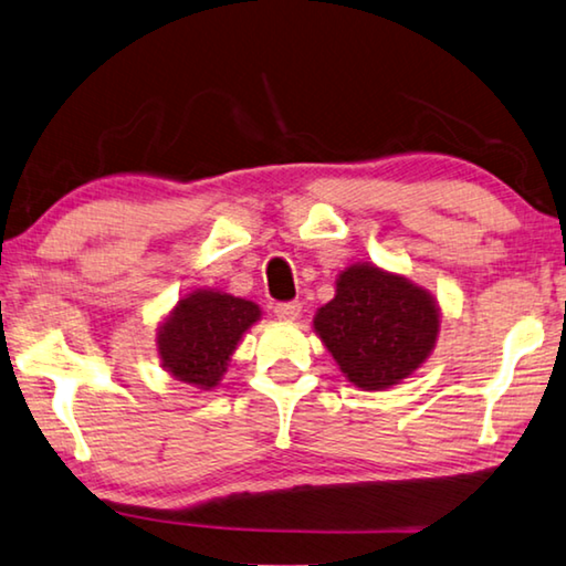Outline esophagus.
Listing matches in <instances>:
<instances>
[{
  "instance_id": "34e87169",
  "label": "esophagus",
  "mask_w": 566,
  "mask_h": 566,
  "mask_svg": "<svg viewBox=\"0 0 566 566\" xmlns=\"http://www.w3.org/2000/svg\"><path fill=\"white\" fill-rule=\"evenodd\" d=\"M302 312L300 302H276L274 304V315L280 319H297Z\"/></svg>"
}]
</instances>
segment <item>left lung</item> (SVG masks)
<instances>
[{
  "instance_id": "left-lung-1",
  "label": "left lung",
  "mask_w": 566,
  "mask_h": 566,
  "mask_svg": "<svg viewBox=\"0 0 566 566\" xmlns=\"http://www.w3.org/2000/svg\"><path fill=\"white\" fill-rule=\"evenodd\" d=\"M315 329L349 382L382 390L416 370L433 349L438 310L430 294L402 276L357 264L339 274L335 300Z\"/></svg>"
}]
</instances>
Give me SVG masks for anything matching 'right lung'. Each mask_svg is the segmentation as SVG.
Masks as SVG:
<instances>
[{
  "instance_id": "1",
  "label": "right lung",
  "mask_w": 566,
  "mask_h": 566,
  "mask_svg": "<svg viewBox=\"0 0 566 566\" xmlns=\"http://www.w3.org/2000/svg\"><path fill=\"white\" fill-rule=\"evenodd\" d=\"M259 319L254 302L199 292L178 302L158 335L160 360L178 380L213 388L244 332Z\"/></svg>"
}]
</instances>
